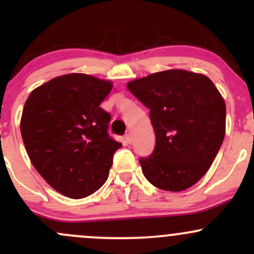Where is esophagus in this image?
I'll return each mask as SVG.
<instances>
[{"mask_svg": "<svg viewBox=\"0 0 254 254\" xmlns=\"http://www.w3.org/2000/svg\"><path fill=\"white\" fill-rule=\"evenodd\" d=\"M125 141H127V143H131L132 142V135L131 134L125 135Z\"/></svg>", "mask_w": 254, "mask_h": 254, "instance_id": "34e87169", "label": "esophagus"}]
</instances>
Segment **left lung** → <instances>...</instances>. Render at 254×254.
Wrapping results in <instances>:
<instances>
[{
	"instance_id": "8db88e82",
	"label": "left lung",
	"mask_w": 254,
	"mask_h": 254,
	"mask_svg": "<svg viewBox=\"0 0 254 254\" xmlns=\"http://www.w3.org/2000/svg\"><path fill=\"white\" fill-rule=\"evenodd\" d=\"M150 109L155 150L139 160L152 186L182 191L211 166L225 137L226 106L211 79L200 73L167 70L127 83Z\"/></svg>"
}]
</instances>
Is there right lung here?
<instances>
[{
    "instance_id": "obj_1",
    "label": "right lung",
    "mask_w": 254,
    "mask_h": 254,
    "mask_svg": "<svg viewBox=\"0 0 254 254\" xmlns=\"http://www.w3.org/2000/svg\"><path fill=\"white\" fill-rule=\"evenodd\" d=\"M111 91L109 81L70 73L42 84L25 101L20 134L28 156L39 175L68 198L98 190L122 147L108 132L111 114L99 107Z\"/></svg>"
}]
</instances>
